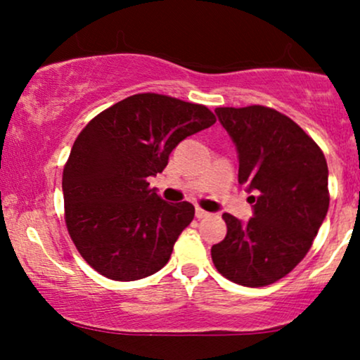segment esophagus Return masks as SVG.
I'll return each instance as SVG.
<instances>
[{
	"mask_svg": "<svg viewBox=\"0 0 360 360\" xmlns=\"http://www.w3.org/2000/svg\"><path fill=\"white\" fill-rule=\"evenodd\" d=\"M206 217H210L208 212H205V210L201 208H196V218H206Z\"/></svg>",
	"mask_w": 360,
	"mask_h": 360,
	"instance_id": "obj_1",
	"label": "esophagus"
}]
</instances>
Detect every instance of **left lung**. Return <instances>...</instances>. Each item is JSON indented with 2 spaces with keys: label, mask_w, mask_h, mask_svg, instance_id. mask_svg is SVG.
Returning <instances> with one entry per match:
<instances>
[{
  "label": "left lung",
  "mask_w": 360,
  "mask_h": 360,
  "mask_svg": "<svg viewBox=\"0 0 360 360\" xmlns=\"http://www.w3.org/2000/svg\"><path fill=\"white\" fill-rule=\"evenodd\" d=\"M238 150V183L257 191L254 218L223 213L226 235L212 247L217 271L260 288L289 274L311 249L328 212V167L321 148L286 115L269 106L217 108Z\"/></svg>",
  "instance_id": "8db88e82"
}]
</instances>
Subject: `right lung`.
I'll list each match as a JSON object with an SVG mask.
<instances>
[{
    "label": "right lung",
    "mask_w": 360,
    "mask_h": 360,
    "mask_svg": "<svg viewBox=\"0 0 360 360\" xmlns=\"http://www.w3.org/2000/svg\"><path fill=\"white\" fill-rule=\"evenodd\" d=\"M214 122L205 105L140 93L82 128L62 172L64 218L94 271L113 281H137L166 266L194 206L160 200L147 177L164 171L181 140Z\"/></svg>",
    "instance_id": "1"
}]
</instances>
